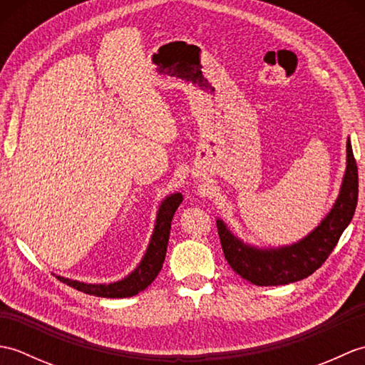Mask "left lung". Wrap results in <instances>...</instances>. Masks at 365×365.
Listing matches in <instances>:
<instances>
[{
	"mask_svg": "<svg viewBox=\"0 0 365 365\" xmlns=\"http://www.w3.org/2000/svg\"><path fill=\"white\" fill-rule=\"evenodd\" d=\"M358 204V166L346 138V168L339 195L327 216L298 242L282 246H255L243 242L221 218L216 220L224 257L246 281L259 287L284 285L311 276L334 250L351 222Z\"/></svg>",
	"mask_w": 365,
	"mask_h": 365,
	"instance_id": "8db88e82",
	"label": "left lung"
}]
</instances>
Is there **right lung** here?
Here are the masks:
<instances>
[{"label":"right lung","mask_w":365,"mask_h":365,"mask_svg":"<svg viewBox=\"0 0 365 365\" xmlns=\"http://www.w3.org/2000/svg\"><path fill=\"white\" fill-rule=\"evenodd\" d=\"M183 196L182 192H173L161 200V204L157 210V218H155V226L152 237L147 245V250L143 255L141 262L138 263L136 268L128 273L125 277L119 279L114 282H103V284H88L83 281H75L71 277H64L59 274L56 276L61 282L67 284L68 287L80 290L83 293L94 294V297L102 298H130L135 297L139 292L147 289L158 276L163 267V262L166 257L169 234H170V222H173L174 213L182 204Z\"/></svg>","instance_id":"right-lung-1"}]
</instances>
